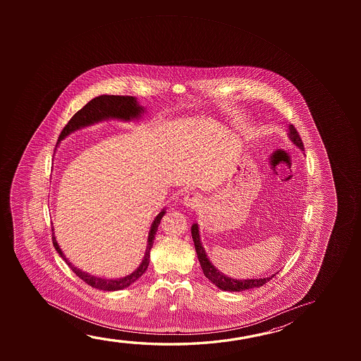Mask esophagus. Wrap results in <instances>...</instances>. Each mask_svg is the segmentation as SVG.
<instances>
[{
    "label": "esophagus",
    "mask_w": 361,
    "mask_h": 361,
    "mask_svg": "<svg viewBox=\"0 0 361 361\" xmlns=\"http://www.w3.org/2000/svg\"><path fill=\"white\" fill-rule=\"evenodd\" d=\"M183 205L186 207L196 209V207H200L201 199L199 196L195 195V194H189V195H186L183 197Z\"/></svg>",
    "instance_id": "obj_1"
}]
</instances>
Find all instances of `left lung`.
Returning <instances> with one entry per match:
<instances>
[{"label": "left lung", "mask_w": 361, "mask_h": 361, "mask_svg": "<svg viewBox=\"0 0 361 361\" xmlns=\"http://www.w3.org/2000/svg\"><path fill=\"white\" fill-rule=\"evenodd\" d=\"M287 130H288L287 135H288L290 142L293 143L295 147L305 151L301 137L298 135V132L295 130V127L290 124ZM191 235H192V240H194V244H195L196 255H197V259L200 262L202 272H204L205 277L212 283L215 284L221 290L242 292V290H252V288H259L260 286L269 282L278 273H274V274L269 276V277L250 278V279L249 278H247V279H235V278L228 277V276H225L224 273L220 272L218 268L214 266L210 259L207 258L205 248L202 247V243H201L200 231H199L197 223H194L192 226H191Z\"/></svg>", "instance_id": "obj_1"}]
</instances>
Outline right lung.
<instances>
[{"label": "right lung", "instance_id": "add662e5", "mask_svg": "<svg viewBox=\"0 0 361 361\" xmlns=\"http://www.w3.org/2000/svg\"><path fill=\"white\" fill-rule=\"evenodd\" d=\"M146 112V108L141 106L136 97H128V95H99L95 97L94 99L88 102L85 106L78 111L71 121L68 122L64 130L60 133L58 145L60 141H63L66 136H69L73 132L88 127L92 124L99 123L102 121H108V119H117V121H123V122H130V121H138L142 117L143 113ZM56 145V146H58ZM166 214V207L157 214L154 218L149 231H148L147 247L146 252L143 255V259L140 266L137 267L136 271L121 278H103L98 276H93L88 272H84L79 269L78 267L74 266L69 259L66 258V255L59 247L56 242L55 233H53V244L56 252L59 253L60 257L66 260V264L71 267V271L77 274L78 277L83 279L85 283L92 286L93 288L101 290H121L123 288L130 287V284L135 283L138 278L142 276L143 273L147 269L148 263H149V252L154 247V235L156 231L159 229V225L161 223V219L164 218Z\"/></svg>", "mask_w": 361, "mask_h": 361}]
</instances>
